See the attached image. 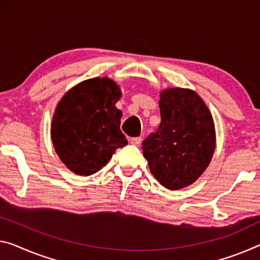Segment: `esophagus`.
Returning a JSON list of instances; mask_svg holds the SVG:
<instances>
[{
  "mask_svg": "<svg viewBox=\"0 0 260 260\" xmlns=\"http://www.w3.org/2000/svg\"><path fill=\"white\" fill-rule=\"evenodd\" d=\"M141 142H142V138L141 137H133V138H130V143L133 144V145L139 146V145H141Z\"/></svg>",
  "mask_w": 260,
  "mask_h": 260,
  "instance_id": "1",
  "label": "esophagus"
}]
</instances>
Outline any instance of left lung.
Wrapping results in <instances>:
<instances>
[{"label":"left lung","mask_w":260,"mask_h":260,"mask_svg":"<svg viewBox=\"0 0 260 260\" xmlns=\"http://www.w3.org/2000/svg\"><path fill=\"white\" fill-rule=\"evenodd\" d=\"M161 122L143 142L151 173L167 189L191 185L209 166L216 146L214 119L203 100L188 88H167L159 100Z\"/></svg>","instance_id":"1"}]
</instances>
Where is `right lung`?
<instances>
[{"label":"right lung","mask_w":260,"mask_h":260,"mask_svg":"<svg viewBox=\"0 0 260 260\" xmlns=\"http://www.w3.org/2000/svg\"><path fill=\"white\" fill-rule=\"evenodd\" d=\"M122 91L109 78L85 80L63 95L51 123V139L60 160L73 173L88 177L127 144L119 129Z\"/></svg>","instance_id":"add662e5"}]
</instances>
